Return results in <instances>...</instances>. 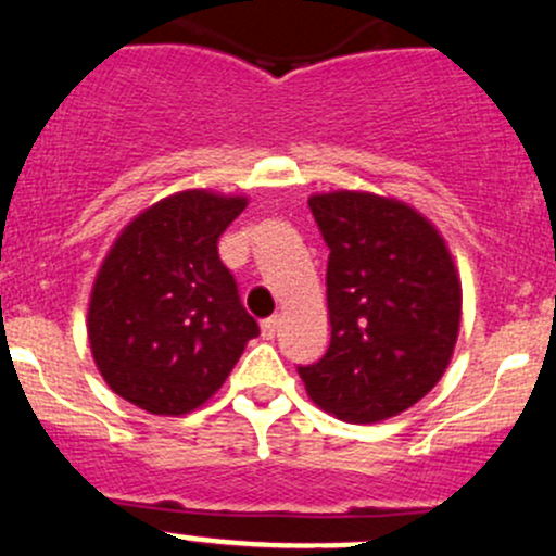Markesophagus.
Masks as SVG:
<instances>
[{"label":"esophagus","mask_w":556,"mask_h":556,"mask_svg":"<svg viewBox=\"0 0 556 556\" xmlns=\"http://www.w3.org/2000/svg\"><path fill=\"white\" fill-rule=\"evenodd\" d=\"M279 329V316H268V319L261 321V334H264L266 340H271L274 334H277Z\"/></svg>","instance_id":"obj_1"}]
</instances>
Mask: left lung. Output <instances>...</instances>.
<instances>
[{"label":"left lung","instance_id":"left-lung-1","mask_svg":"<svg viewBox=\"0 0 556 556\" xmlns=\"http://www.w3.org/2000/svg\"><path fill=\"white\" fill-rule=\"evenodd\" d=\"M329 245L325 358L301 367L308 399L343 422H386L425 399L454 356L462 279L435 224L358 189L308 198Z\"/></svg>","mask_w":556,"mask_h":556}]
</instances>
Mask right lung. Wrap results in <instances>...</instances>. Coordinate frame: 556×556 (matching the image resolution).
<instances>
[{"label":"right lung","instance_id":"right-lung-1","mask_svg":"<svg viewBox=\"0 0 556 556\" xmlns=\"http://www.w3.org/2000/svg\"><path fill=\"white\" fill-rule=\"evenodd\" d=\"M245 205V194L181 189L115 237L87 311L91 358L115 395L181 417L227 382L258 334L218 258V237Z\"/></svg>","mask_w":556,"mask_h":556}]
</instances>
